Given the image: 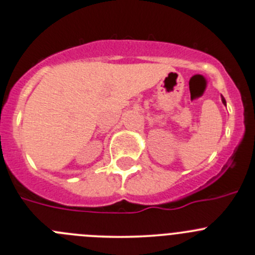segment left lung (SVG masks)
I'll use <instances>...</instances> for the list:
<instances>
[{
  "label": "left lung",
  "mask_w": 255,
  "mask_h": 255,
  "mask_svg": "<svg viewBox=\"0 0 255 255\" xmlns=\"http://www.w3.org/2000/svg\"><path fill=\"white\" fill-rule=\"evenodd\" d=\"M221 101H223V103H224V105H226V101H225V98L223 97V96H221Z\"/></svg>",
  "instance_id": "obj_1"
}]
</instances>
